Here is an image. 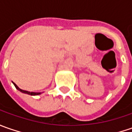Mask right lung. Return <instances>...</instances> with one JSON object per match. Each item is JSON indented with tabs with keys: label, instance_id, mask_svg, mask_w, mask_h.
<instances>
[{
	"label": "right lung",
	"instance_id": "right-lung-1",
	"mask_svg": "<svg viewBox=\"0 0 132 132\" xmlns=\"http://www.w3.org/2000/svg\"><path fill=\"white\" fill-rule=\"evenodd\" d=\"M14 85L15 86L16 89H18L19 91L22 92V93H23L28 94V95H39V94H40V93H33V92H28V91H26V90H23V89H21L19 88L18 86L14 84Z\"/></svg>",
	"mask_w": 132,
	"mask_h": 132
}]
</instances>
